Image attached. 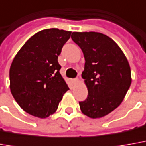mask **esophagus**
I'll return each mask as SVG.
<instances>
[{
    "label": "esophagus",
    "mask_w": 146,
    "mask_h": 146,
    "mask_svg": "<svg viewBox=\"0 0 146 146\" xmlns=\"http://www.w3.org/2000/svg\"><path fill=\"white\" fill-rule=\"evenodd\" d=\"M72 82H73V83H77V82H78V79H77V78L73 79V80H72Z\"/></svg>",
    "instance_id": "1"
}]
</instances>
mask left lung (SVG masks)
Segmentation results:
<instances>
[{"mask_svg":"<svg viewBox=\"0 0 146 146\" xmlns=\"http://www.w3.org/2000/svg\"><path fill=\"white\" fill-rule=\"evenodd\" d=\"M71 38L85 56L82 78L88 97L79 102L81 112L100 118L120 106L131 85V70L126 56L114 40L97 32H73Z\"/></svg>","mask_w":146,"mask_h":146,"instance_id":"1","label":"left lung"}]
</instances>
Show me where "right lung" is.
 Returning a JSON list of instances; mask_svg holds the SVG:
<instances>
[{
    "label": "right lung",
    "instance_id": "obj_1",
    "mask_svg": "<svg viewBox=\"0 0 146 146\" xmlns=\"http://www.w3.org/2000/svg\"><path fill=\"white\" fill-rule=\"evenodd\" d=\"M71 32L47 29L36 33L19 50L9 69L10 90L26 113L45 118L55 113L69 90L61 77L58 56Z\"/></svg>",
    "mask_w": 146,
    "mask_h": 146
}]
</instances>
